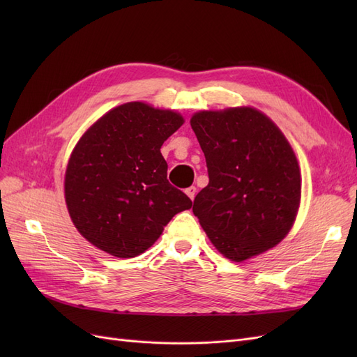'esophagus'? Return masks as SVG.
Instances as JSON below:
<instances>
[{
    "label": "esophagus",
    "mask_w": 357,
    "mask_h": 357,
    "mask_svg": "<svg viewBox=\"0 0 357 357\" xmlns=\"http://www.w3.org/2000/svg\"><path fill=\"white\" fill-rule=\"evenodd\" d=\"M186 195L193 201V198H195V195H197V188H195V186L188 188V189H186Z\"/></svg>",
    "instance_id": "34e87169"
}]
</instances>
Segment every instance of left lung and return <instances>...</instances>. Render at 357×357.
Segmentation results:
<instances>
[{"mask_svg":"<svg viewBox=\"0 0 357 357\" xmlns=\"http://www.w3.org/2000/svg\"><path fill=\"white\" fill-rule=\"evenodd\" d=\"M190 126L210 180L192 211L210 241L235 262L277 245L301 201L299 165L283 132L252 107L199 112Z\"/></svg>","mask_w":357,"mask_h":357,"instance_id":"8db88e82","label":"left lung"}]
</instances>
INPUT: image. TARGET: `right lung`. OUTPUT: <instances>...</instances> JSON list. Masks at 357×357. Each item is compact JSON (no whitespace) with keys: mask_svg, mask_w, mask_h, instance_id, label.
<instances>
[{"mask_svg":"<svg viewBox=\"0 0 357 357\" xmlns=\"http://www.w3.org/2000/svg\"><path fill=\"white\" fill-rule=\"evenodd\" d=\"M185 122L172 110L126 102L105 113L75 144L66 171V202L77 231L100 250L135 257L164 226L192 207L169 185L160 153Z\"/></svg>","mask_w":357,"mask_h":357,"instance_id":"obj_1","label":"right lung"}]
</instances>
